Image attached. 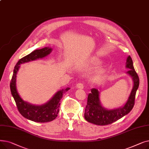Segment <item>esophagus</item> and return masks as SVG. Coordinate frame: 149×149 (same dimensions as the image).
Instances as JSON below:
<instances>
[{
	"label": "esophagus",
	"instance_id": "obj_1",
	"mask_svg": "<svg viewBox=\"0 0 149 149\" xmlns=\"http://www.w3.org/2000/svg\"><path fill=\"white\" fill-rule=\"evenodd\" d=\"M77 88L79 89H83L84 88V85L83 83H78L77 84Z\"/></svg>",
	"mask_w": 149,
	"mask_h": 149
}]
</instances>
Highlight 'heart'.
Wrapping results in <instances>:
<instances>
[{"mask_svg": "<svg viewBox=\"0 0 149 149\" xmlns=\"http://www.w3.org/2000/svg\"><path fill=\"white\" fill-rule=\"evenodd\" d=\"M101 75V72H100V74H98V75L96 76V78H98V77H100Z\"/></svg>", "mask_w": 149, "mask_h": 149, "instance_id": "b5f03b06", "label": "heart"}]
</instances>
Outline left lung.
Wrapping results in <instances>:
<instances>
[{
    "label": "left lung",
    "mask_w": 149,
    "mask_h": 149,
    "mask_svg": "<svg viewBox=\"0 0 149 149\" xmlns=\"http://www.w3.org/2000/svg\"><path fill=\"white\" fill-rule=\"evenodd\" d=\"M126 68L129 69L127 73L132 77L134 81V86L126 103L123 107L113 110H107L101 105L98 91L97 89H92L91 93L88 95V103L84 112V118L87 121L99 126H105L120 120L132 111L135 104L136 92L139 87V79L130 56L127 58Z\"/></svg>",
    "instance_id": "left-lung-1"
}]
</instances>
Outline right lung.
Instances as JSON below:
<instances>
[{
  "label": "right lung",
  "instance_id": "right-lung-1",
  "mask_svg": "<svg viewBox=\"0 0 149 149\" xmlns=\"http://www.w3.org/2000/svg\"><path fill=\"white\" fill-rule=\"evenodd\" d=\"M51 51V48L45 47L40 49L35 50L20 59L14 67L13 77L10 82L11 92L15 100L19 112L25 118L37 123L49 122L56 118L60 111V100L63 97V93L67 92L69 88H68L66 89L59 91L51 100L43 105H32L25 102L19 96L16 89V86H15L16 75L20 68V65L43 58L49 55Z\"/></svg>",
  "mask_w": 149,
  "mask_h": 149
}]
</instances>
